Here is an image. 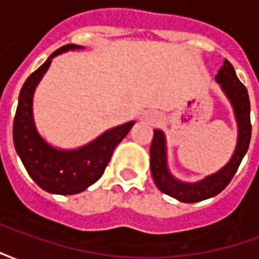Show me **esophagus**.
Listing matches in <instances>:
<instances>
[{
	"mask_svg": "<svg viewBox=\"0 0 259 259\" xmlns=\"http://www.w3.org/2000/svg\"><path fill=\"white\" fill-rule=\"evenodd\" d=\"M148 119H150L151 122H158V120H159V116L155 115V113H150V115H148Z\"/></svg>",
	"mask_w": 259,
	"mask_h": 259,
	"instance_id": "34e87169",
	"label": "esophagus"
}]
</instances>
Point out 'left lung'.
<instances>
[{
	"instance_id": "obj_1",
	"label": "left lung",
	"mask_w": 259,
	"mask_h": 259,
	"mask_svg": "<svg viewBox=\"0 0 259 259\" xmlns=\"http://www.w3.org/2000/svg\"><path fill=\"white\" fill-rule=\"evenodd\" d=\"M215 80L221 84L223 93L226 94L232 104L234 116L237 120L239 136L237 146L232 159L219 172L206 176L205 179L197 183H185L175 179L169 172L166 162V140L161 130H154L151 148H150V166L152 179L159 190L165 194L174 197L182 202H198L219 194L230 183L234 174L237 172L241 159L248 150L251 140V120H250V98L245 85L236 76L233 65L228 59L218 70Z\"/></svg>"
}]
</instances>
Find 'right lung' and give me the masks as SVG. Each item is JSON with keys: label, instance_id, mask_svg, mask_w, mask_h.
<instances>
[{"label": "right lung", "instance_id": "1", "mask_svg": "<svg viewBox=\"0 0 259 259\" xmlns=\"http://www.w3.org/2000/svg\"><path fill=\"white\" fill-rule=\"evenodd\" d=\"M81 48L76 44H66L54 51L50 58L26 79L15 113V150L37 186L53 194H77L96 183L107 168L115 147L135 124V122H127L107 130L96 140L77 150L54 148L38 135L33 119V94L36 85L50 68L54 57L69 50Z\"/></svg>", "mask_w": 259, "mask_h": 259}]
</instances>
